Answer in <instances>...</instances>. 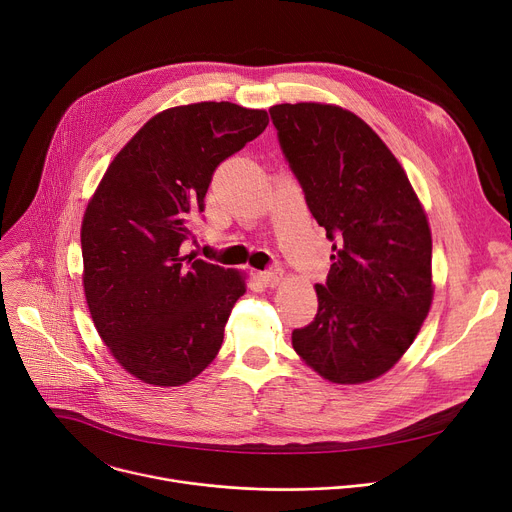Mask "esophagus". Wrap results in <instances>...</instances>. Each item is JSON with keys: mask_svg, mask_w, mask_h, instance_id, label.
Masks as SVG:
<instances>
[{"mask_svg": "<svg viewBox=\"0 0 512 512\" xmlns=\"http://www.w3.org/2000/svg\"><path fill=\"white\" fill-rule=\"evenodd\" d=\"M259 280H261L265 286H276V284L282 280V271H280V269H267V271H261V274H259Z\"/></svg>", "mask_w": 512, "mask_h": 512, "instance_id": "1", "label": "esophagus"}]
</instances>
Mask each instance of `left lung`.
I'll return each instance as SVG.
<instances>
[{"label":"left lung","mask_w":512,"mask_h":512,"mask_svg":"<svg viewBox=\"0 0 512 512\" xmlns=\"http://www.w3.org/2000/svg\"><path fill=\"white\" fill-rule=\"evenodd\" d=\"M306 206L333 243L315 321L292 331L331 383L381 377L412 346L432 302V238L401 164L360 117L333 105L269 109Z\"/></svg>","instance_id":"1"}]
</instances>
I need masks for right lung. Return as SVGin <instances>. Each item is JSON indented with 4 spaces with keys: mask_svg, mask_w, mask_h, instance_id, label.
Wrapping results in <instances>:
<instances>
[{
    "mask_svg": "<svg viewBox=\"0 0 512 512\" xmlns=\"http://www.w3.org/2000/svg\"><path fill=\"white\" fill-rule=\"evenodd\" d=\"M265 111L197 102L152 117L115 156L82 222L86 302L117 362L135 379L179 387L218 354L234 269L181 255L206 210L214 170L267 127Z\"/></svg>",
    "mask_w": 512,
    "mask_h": 512,
    "instance_id": "1",
    "label": "right lung"
}]
</instances>
